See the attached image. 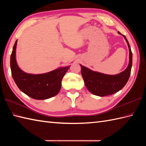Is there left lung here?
<instances>
[{
	"mask_svg": "<svg viewBox=\"0 0 146 146\" xmlns=\"http://www.w3.org/2000/svg\"><path fill=\"white\" fill-rule=\"evenodd\" d=\"M121 35L120 32H118ZM129 49V63L126 69L117 75H110L96 72L81 65L82 75L85 86L92 94L104 97L120 90L128 82L132 64V52L126 37L123 36Z\"/></svg>",
	"mask_w": 146,
	"mask_h": 146,
	"instance_id": "8db88e82",
	"label": "left lung"
}]
</instances>
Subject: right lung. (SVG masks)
<instances>
[{
  "label": "right lung",
  "instance_id": "right-lung-1",
  "mask_svg": "<svg viewBox=\"0 0 146 146\" xmlns=\"http://www.w3.org/2000/svg\"><path fill=\"white\" fill-rule=\"evenodd\" d=\"M16 40L11 55L12 78L18 88L24 94L36 100H45L56 95L61 87V81L70 66L60 68L50 72L33 75L24 72L15 60Z\"/></svg>",
  "mask_w": 146,
  "mask_h": 146
}]
</instances>
